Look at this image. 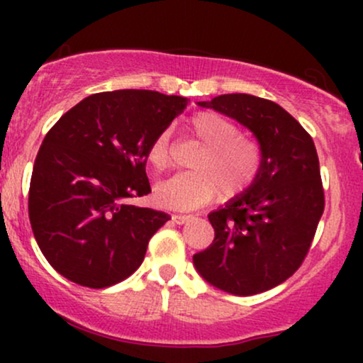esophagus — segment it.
<instances>
[{
	"label": "esophagus",
	"mask_w": 363,
	"mask_h": 363,
	"mask_svg": "<svg viewBox=\"0 0 363 363\" xmlns=\"http://www.w3.org/2000/svg\"><path fill=\"white\" fill-rule=\"evenodd\" d=\"M172 220H174V222H176V223L182 225V223L191 222V220H193V216H191V215H179V213H176V215H172Z\"/></svg>",
	"instance_id": "34e87169"
}]
</instances>
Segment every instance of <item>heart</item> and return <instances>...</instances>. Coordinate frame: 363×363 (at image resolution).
<instances>
[{
    "instance_id": "obj_1",
    "label": "heart",
    "mask_w": 363,
    "mask_h": 363,
    "mask_svg": "<svg viewBox=\"0 0 363 363\" xmlns=\"http://www.w3.org/2000/svg\"><path fill=\"white\" fill-rule=\"evenodd\" d=\"M189 131L205 147L193 160L191 172L176 174L155 186V201L169 210L189 211L206 205L222 193L240 194L252 184L261 169V148L218 112H198L189 119ZM170 133H158L148 145V164L155 170L170 165Z\"/></svg>"
}]
</instances>
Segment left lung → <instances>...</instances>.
Here are the masks:
<instances>
[{
    "label": "left lung",
    "instance_id": "1",
    "mask_svg": "<svg viewBox=\"0 0 363 363\" xmlns=\"http://www.w3.org/2000/svg\"><path fill=\"white\" fill-rule=\"evenodd\" d=\"M198 106L247 128L262 160L252 184L208 215L215 239L194 254V268L227 294H261L297 272L324 211L314 141L297 119L266 99L225 94Z\"/></svg>",
    "mask_w": 363,
    "mask_h": 363
}]
</instances>
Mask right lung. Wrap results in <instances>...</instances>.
I'll return each instance as SVG.
<instances>
[{
    "label": "right lung",
    "mask_w": 363,
    "mask_h": 363,
    "mask_svg": "<svg viewBox=\"0 0 363 363\" xmlns=\"http://www.w3.org/2000/svg\"><path fill=\"white\" fill-rule=\"evenodd\" d=\"M187 99L116 90L83 99L49 129L35 157L28 216L57 273L106 289L143 262L148 240L170 216L129 203L152 193L147 150Z\"/></svg>",
    "instance_id": "right-lung-1"
}]
</instances>
